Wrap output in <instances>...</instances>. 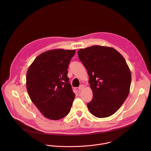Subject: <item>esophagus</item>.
<instances>
[{
    "label": "esophagus",
    "mask_w": 151,
    "mask_h": 151,
    "mask_svg": "<svg viewBox=\"0 0 151 151\" xmlns=\"http://www.w3.org/2000/svg\"><path fill=\"white\" fill-rule=\"evenodd\" d=\"M84 88H85V85H81L79 86V87L78 89H79V91H81V90H82Z\"/></svg>",
    "instance_id": "obj_1"
}]
</instances>
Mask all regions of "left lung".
I'll return each mask as SVG.
<instances>
[{
	"label": "left lung",
	"instance_id": "8db88e82",
	"mask_svg": "<svg viewBox=\"0 0 151 151\" xmlns=\"http://www.w3.org/2000/svg\"><path fill=\"white\" fill-rule=\"evenodd\" d=\"M87 69L93 99L87 104L97 118L115 114L125 101L132 81L130 69L122 55L112 47L93 45L78 51Z\"/></svg>",
	"mask_w": 151,
	"mask_h": 151
}]
</instances>
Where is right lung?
<instances>
[{
    "label": "right lung",
    "mask_w": 151,
    "mask_h": 151,
    "mask_svg": "<svg viewBox=\"0 0 151 151\" xmlns=\"http://www.w3.org/2000/svg\"><path fill=\"white\" fill-rule=\"evenodd\" d=\"M75 50H52L39 55L26 75L29 96L45 118L58 120L70 112L75 97L68 69Z\"/></svg>",
    "instance_id": "1"
}]
</instances>
